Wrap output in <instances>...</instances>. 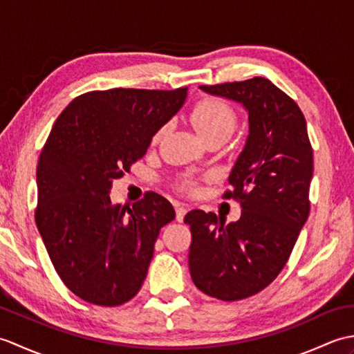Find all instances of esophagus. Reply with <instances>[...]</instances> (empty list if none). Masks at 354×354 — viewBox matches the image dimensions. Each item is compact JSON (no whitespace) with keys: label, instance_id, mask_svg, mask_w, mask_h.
<instances>
[{"label":"esophagus","instance_id":"34e87169","mask_svg":"<svg viewBox=\"0 0 354 354\" xmlns=\"http://www.w3.org/2000/svg\"><path fill=\"white\" fill-rule=\"evenodd\" d=\"M187 212H189V209H187L185 207H176V221L178 222H183Z\"/></svg>","mask_w":354,"mask_h":354}]
</instances>
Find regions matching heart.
I'll use <instances>...</instances> for the list:
<instances>
[{
    "instance_id": "heart-1",
    "label": "heart",
    "mask_w": 354,
    "mask_h": 354,
    "mask_svg": "<svg viewBox=\"0 0 354 354\" xmlns=\"http://www.w3.org/2000/svg\"><path fill=\"white\" fill-rule=\"evenodd\" d=\"M192 122L196 127L202 138L209 140L214 137H230L234 132L237 124L236 111L232 109L230 103H227L217 97H204L201 99L192 109ZM169 126H162L153 135L152 142H158L164 133L167 132ZM193 181H185V189H193Z\"/></svg>"
}]
</instances>
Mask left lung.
Returning a JSON list of instances; mask_svg holds the SVG:
<instances>
[{"instance_id":"1","label":"left lung","mask_w":354,"mask_h":354,"mask_svg":"<svg viewBox=\"0 0 354 354\" xmlns=\"http://www.w3.org/2000/svg\"><path fill=\"white\" fill-rule=\"evenodd\" d=\"M202 91L242 104L250 133L232 167L225 198L242 207L237 222L225 225L214 213L193 209L190 275L194 286L222 301L255 295L272 283L309 217L313 150L298 104L265 77Z\"/></svg>"}]
</instances>
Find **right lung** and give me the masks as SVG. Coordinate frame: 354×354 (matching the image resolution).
I'll return each mask as SVG.
<instances>
[{"instance_id":"add662e5","label":"right lung","mask_w":354,"mask_h":354,"mask_svg":"<svg viewBox=\"0 0 354 354\" xmlns=\"http://www.w3.org/2000/svg\"><path fill=\"white\" fill-rule=\"evenodd\" d=\"M185 99L187 88L91 91L53 126L36 169L35 221L57 275L88 303L114 307L137 295L160 230L175 219L160 194L129 207L109 193Z\"/></svg>"}]
</instances>
